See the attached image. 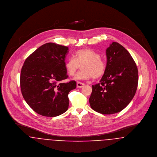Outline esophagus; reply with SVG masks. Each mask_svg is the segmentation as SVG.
I'll use <instances>...</instances> for the list:
<instances>
[{"instance_id": "1", "label": "esophagus", "mask_w": 157, "mask_h": 157, "mask_svg": "<svg viewBox=\"0 0 157 157\" xmlns=\"http://www.w3.org/2000/svg\"><path fill=\"white\" fill-rule=\"evenodd\" d=\"M84 85L85 84L84 83L81 82H77V83H76V86L78 88H82L84 86Z\"/></svg>"}]
</instances>
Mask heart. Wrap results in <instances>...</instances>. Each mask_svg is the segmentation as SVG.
Segmentation results:
<instances>
[{
    "label": "heart",
    "instance_id": "obj_1",
    "mask_svg": "<svg viewBox=\"0 0 157 157\" xmlns=\"http://www.w3.org/2000/svg\"><path fill=\"white\" fill-rule=\"evenodd\" d=\"M82 64V70L75 76L76 79L86 80L92 78L98 79L104 75L106 70L104 61L98 53L90 49H82L76 51L75 58L70 57L66 60L65 68L67 73L72 76Z\"/></svg>",
    "mask_w": 157,
    "mask_h": 157
}]
</instances>
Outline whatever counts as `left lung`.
Returning a JSON list of instances; mask_svg holds the SVG:
<instances>
[{"label":"left lung","instance_id":"8db88e82","mask_svg":"<svg viewBox=\"0 0 157 157\" xmlns=\"http://www.w3.org/2000/svg\"><path fill=\"white\" fill-rule=\"evenodd\" d=\"M106 55L105 72L100 83L92 86L89 102L95 111L112 114L121 111L133 99L139 73L134 60L121 44L113 42Z\"/></svg>","mask_w":157,"mask_h":157}]
</instances>
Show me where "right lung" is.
<instances>
[{
  "instance_id": "add662e5",
  "label": "right lung",
  "mask_w": 157,
  "mask_h": 157,
  "mask_svg": "<svg viewBox=\"0 0 157 157\" xmlns=\"http://www.w3.org/2000/svg\"><path fill=\"white\" fill-rule=\"evenodd\" d=\"M67 46L46 43L25 60L20 73V88L28 105L38 114L55 117L69 108L68 94L75 89L76 82L62 83L68 78L65 58Z\"/></svg>"
}]
</instances>
